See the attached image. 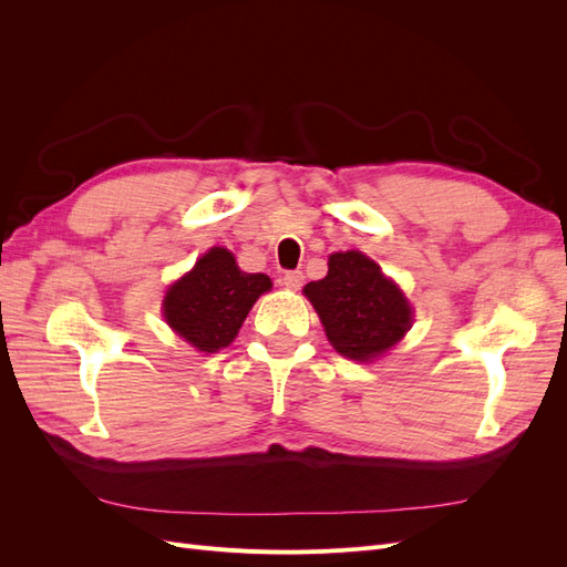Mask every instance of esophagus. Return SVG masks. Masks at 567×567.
Returning a JSON list of instances; mask_svg holds the SVG:
<instances>
[{
	"label": "esophagus",
	"mask_w": 567,
	"mask_h": 567,
	"mask_svg": "<svg viewBox=\"0 0 567 567\" xmlns=\"http://www.w3.org/2000/svg\"><path fill=\"white\" fill-rule=\"evenodd\" d=\"M302 281H305L302 271H286L284 277H281V286H286L290 290H298L302 286Z\"/></svg>",
	"instance_id": "1"
}]
</instances>
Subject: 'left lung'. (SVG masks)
I'll list each match as a JSON object with an SVG mask.
<instances>
[{
  "label": "left lung",
  "mask_w": 567,
  "mask_h": 567,
  "mask_svg": "<svg viewBox=\"0 0 567 567\" xmlns=\"http://www.w3.org/2000/svg\"><path fill=\"white\" fill-rule=\"evenodd\" d=\"M302 293L317 310L336 352L354 362H373L404 338L414 310L371 257L359 250L333 252L329 274Z\"/></svg>",
  "instance_id": "obj_1"
}]
</instances>
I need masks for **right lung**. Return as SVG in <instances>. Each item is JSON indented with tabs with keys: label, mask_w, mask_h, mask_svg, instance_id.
<instances>
[{
	"label": "right lung",
	"mask_w": 567,
	"mask_h": 567,
	"mask_svg": "<svg viewBox=\"0 0 567 567\" xmlns=\"http://www.w3.org/2000/svg\"><path fill=\"white\" fill-rule=\"evenodd\" d=\"M269 288L267 274L241 271L227 248H210L167 288L163 317L198 352H217L236 338L250 307Z\"/></svg>",
	"instance_id": "right-lung-1"
}]
</instances>
